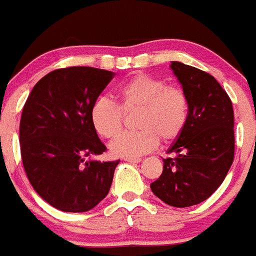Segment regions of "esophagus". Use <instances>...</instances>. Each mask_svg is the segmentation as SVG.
Wrapping results in <instances>:
<instances>
[{
    "label": "esophagus",
    "instance_id": "1",
    "mask_svg": "<svg viewBox=\"0 0 256 256\" xmlns=\"http://www.w3.org/2000/svg\"><path fill=\"white\" fill-rule=\"evenodd\" d=\"M124 160L128 161V162H140V158H124Z\"/></svg>",
    "mask_w": 256,
    "mask_h": 256
}]
</instances>
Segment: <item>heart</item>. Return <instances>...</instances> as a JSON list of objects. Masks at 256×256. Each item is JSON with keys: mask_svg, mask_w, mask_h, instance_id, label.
I'll return each instance as SVG.
<instances>
[{"mask_svg": "<svg viewBox=\"0 0 256 256\" xmlns=\"http://www.w3.org/2000/svg\"><path fill=\"white\" fill-rule=\"evenodd\" d=\"M120 108L114 101L98 98L90 111L91 124L100 136L114 138L123 124L122 110H139L136 126L140 130L126 133L111 142L110 151L118 158H138L150 152L158 141L178 138L188 118V100L178 88L152 76L136 75L116 88Z\"/></svg>", "mask_w": 256, "mask_h": 256, "instance_id": "1", "label": "heart"}]
</instances>
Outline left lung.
I'll list each match as a JSON object with an SVG mask.
<instances>
[{"label": "left lung", "mask_w": 256, "mask_h": 256, "mask_svg": "<svg viewBox=\"0 0 256 256\" xmlns=\"http://www.w3.org/2000/svg\"><path fill=\"white\" fill-rule=\"evenodd\" d=\"M171 70L188 100V118L164 158L150 188L165 204L188 208L205 202L222 185L234 161V110L226 91L210 74L181 62Z\"/></svg>", "instance_id": "8db88e82"}]
</instances>
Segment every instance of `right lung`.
I'll return each instance as SVG.
<instances>
[{
	"label": "right lung",
	"instance_id": "right-lung-1",
	"mask_svg": "<svg viewBox=\"0 0 256 256\" xmlns=\"http://www.w3.org/2000/svg\"><path fill=\"white\" fill-rule=\"evenodd\" d=\"M114 72L72 66L51 71L34 85L20 121L24 172L46 202L66 212L95 208L108 194L118 161H85L105 152L90 118Z\"/></svg>",
	"mask_w": 256,
	"mask_h": 256
}]
</instances>
